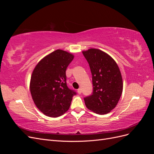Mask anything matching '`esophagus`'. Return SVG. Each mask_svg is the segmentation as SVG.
Returning <instances> with one entry per match:
<instances>
[{
    "mask_svg": "<svg viewBox=\"0 0 154 154\" xmlns=\"http://www.w3.org/2000/svg\"><path fill=\"white\" fill-rule=\"evenodd\" d=\"M77 92H78V93L79 94H81V93H82V88H78Z\"/></svg>",
    "mask_w": 154,
    "mask_h": 154,
    "instance_id": "obj_1",
    "label": "esophagus"
}]
</instances>
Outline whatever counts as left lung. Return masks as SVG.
<instances>
[{"label": "left lung", "mask_w": 154, "mask_h": 154, "mask_svg": "<svg viewBox=\"0 0 154 154\" xmlns=\"http://www.w3.org/2000/svg\"><path fill=\"white\" fill-rule=\"evenodd\" d=\"M89 64L93 85L92 94L84 97L87 109L103 115L117 105L123 92V80L119 67L110 55L100 49L83 51Z\"/></svg>", "instance_id": "1"}]
</instances>
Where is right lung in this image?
Here are the masks:
<instances>
[{
  "label": "right lung",
  "mask_w": 154,
  "mask_h": 154,
  "mask_svg": "<svg viewBox=\"0 0 154 154\" xmlns=\"http://www.w3.org/2000/svg\"><path fill=\"white\" fill-rule=\"evenodd\" d=\"M74 58L67 51L57 49L36 65L30 81L32 100L45 116L57 118L68 110L76 93L68 88L66 69Z\"/></svg>",
  "instance_id": "1"
}]
</instances>
